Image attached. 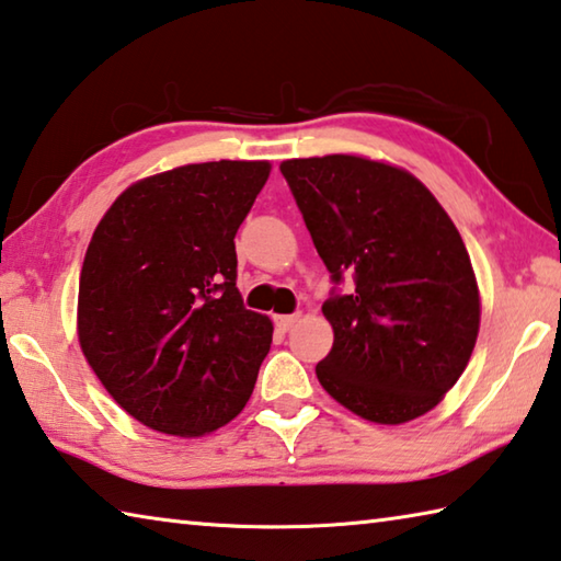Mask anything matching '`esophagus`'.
<instances>
[{
	"mask_svg": "<svg viewBox=\"0 0 561 561\" xmlns=\"http://www.w3.org/2000/svg\"><path fill=\"white\" fill-rule=\"evenodd\" d=\"M299 321V313H287V316H274V323H277V329L282 331H289L294 323Z\"/></svg>",
	"mask_w": 561,
	"mask_h": 561,
	"instance_id": "esophagus-1",
	"label": "esophagus"
}]
</instances>
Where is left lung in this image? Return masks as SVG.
Listing matches in <instances>:
<instances>
[{
  "mask_svg": "<svg viewBox=\"0 0 561 561\" xmlns=\"http://www.w3.org/2000/svg\"><path fill=\"white\" fill-rule=\"evenodd\" d=\"M331 272L323 316L333 348L316 378L363 420L402 424L434 410L466 370L481 325L461 236L420 179L382 161L329 154L282 161ZM343 273L354 291L341 295Z\"/></svg>",
  "mask_w": 561,
  "mask_h": 561,
  "instance_id": "1",
  "label": "left lung"
}]
</instances>
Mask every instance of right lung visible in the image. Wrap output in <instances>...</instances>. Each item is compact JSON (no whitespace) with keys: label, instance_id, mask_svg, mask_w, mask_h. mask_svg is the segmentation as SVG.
Masks as SVG:
<instances>
[{"label":"right lung","instance_id":"right-lung-1","mask_svg":"<svg viewBox=\"0 0 561 561\" xmlns=\"http://www.w3.org/2000/svg\"><path fill=\"white\" fill-rule=\"evenodd\" d=\"M270 161H208L141 179L90 240L78 339L100 382L149 430L203 436L242 412L272 321L245 309L236 232Z\"/></svg>","mask_w":561,"mask_h":561}]
</instances>
